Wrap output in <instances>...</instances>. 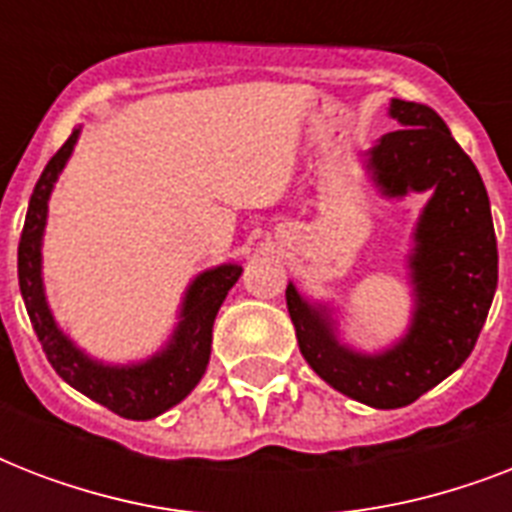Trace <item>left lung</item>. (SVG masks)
<instances>
[{
  "mask_svg": "<svg viewBox=\"0 0 512 512\" xmlns=\"http://www.w3.org/2000/svg\"><path fill=\"white\" fill-rule=\"evenodd\" d=\"M390 116L404 127L369 151L374 180L390 196L433 188L412 255L417 313L409 335L382 356L350 353L337 345L324 313L287 287L305 361L332 388L374 409L412 404L462 366L497 289V236L476 164L433 108L393 100Z\"/></svg>",
  "mask_w": 512,
  "mask_h": 512,
  "instance_id": "left-lung-1",
  "label": "left lung"
}]
</instances>
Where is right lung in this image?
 <instances>
[{
  "mask_svg": "<svg viewBox=\"0 0 512 512\" xmlns=\"http://www.w3.org/2000/svg\"><path fill=\"white\" fill-rule=\"evenodd\" d=\"M79 130L52 156L42 177L36 180L28 201L26 223L18 244V281L26 303L28 319L47 353V361L63 380L92 401L108 406L111 412L127 420H151L180 404L201 380L212 348V324L223 305L228 289L239 281L241 265H220L215 271L201 273L193 281L183 305V321L172 337L170 348L140 366H103L95 364L63 337L47 308L42 289V231L47 220V199L58 172L74 151Z\"/></svg>",
  "mask_w": 512,
  "mask_h": 512,
  "instance_id": "add662e5",
  "label": "right lung"
}]
</instances>
